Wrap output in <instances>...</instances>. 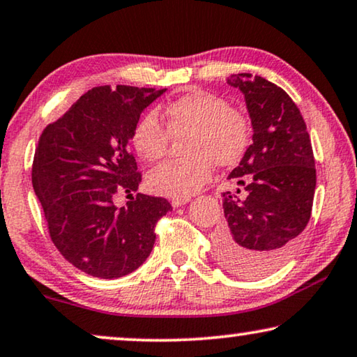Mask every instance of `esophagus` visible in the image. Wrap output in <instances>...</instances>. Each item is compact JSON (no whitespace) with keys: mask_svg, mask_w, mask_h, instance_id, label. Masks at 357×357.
I'll return each instance as SVG.
<instances>
[{"mask_svg":"<svg viewBox=\"0 0 357 357\" xmlns=\"http://www.w3.org/2000/svg\"><path fill=\"white\" fill-rule=\"evenodd\" d=\"M189 197H174V199H172V205L174 208H178V207H181V205H185L189 202Z\"/></svg>","mask_w":357,"mask_h":357,"instance_id":"34e87169","label":"esophagus"}]
</instances>
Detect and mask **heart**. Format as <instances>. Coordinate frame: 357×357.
<instances>
[{"label":"heart","mask_w":357,"mask_h":357,"mask_svg":"<svg viewBox=\"0 0 357 357\" xmlns=\"http://www.w3.org/2000/svg\"><path fill=\"white\" fill-rule=\"evenodd\" d=\"M167 128L157 113L149 112L132 130V145L140 158L160 160L167 153L169 134L183 139L185 157L168 160L150 169L147 185L155 194L190 197L212 178L213 163L233 167L249 145V123L243 113L231 108L217 95L194 90L165 108Z\"/></svg>","instance_id":"b5f03b06"}]
</instances>
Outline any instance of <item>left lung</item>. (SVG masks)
Returning a JSON list of instances; mask_svg holds the SVG:
<instances>
[{"label":"left lung","instance_id":"obj_1","mask_svg":"<svg viewBox=\"0 0 357 357\" xmlns=\"http://www.w3.org/2000/svg\"><path fill=\"white\" fill-rule=\"evenodd\" d=\"M228 84L244 93L254 134L228 176L244 197L223 192L227 222L215 234V257L238 277L260 278L284 264L307 227L315 160L303 114L283 89L250 74Z\"/></svg>","mask_w":357,"mask_h":357}]
</instances>
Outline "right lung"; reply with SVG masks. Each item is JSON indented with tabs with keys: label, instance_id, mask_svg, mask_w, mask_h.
<instances>
[{
	"label": "right lung",
	"instance_id": "right-lung-1",
	"mask_svg": "<svg viewBox=\"0 0 357 357\" xmlns=\"http://www.w3.org/2000/svg\"><path fill=\"white\" fill-rule=\"evenodd\" d=\"M167 89L102 85L84 93L43 129L35 149L32 184L50 238L74 267L97 278H121L145 262L155 225L172 210L163 197L132 195L142 174L128 144L140 114Z\"/></svg>",
	"mask_w": 357,
	"mask_h": 357
}]
</instances>
